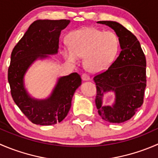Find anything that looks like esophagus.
<instances>
[{
  "label": "esophagus",
  "instance_id": "obj_1",
  "mask_svg": "<svg viewBox=\"0 0 158 158\" xmlns=\"http://www.w3.org/2000/svg\"><path fill=\"white\" fill-rule=\"evenodd\" d=\"M82 79L83 81H88L90 80V76L89 75H88L87 73H83L82 75Z\"/></svg>",
  "mask_w": 158,
  "mask_h": 158
}]
</instances>
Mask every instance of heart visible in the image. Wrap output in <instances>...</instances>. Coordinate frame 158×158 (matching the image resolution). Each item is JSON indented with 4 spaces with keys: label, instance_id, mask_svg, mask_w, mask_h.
Instances as JSON below:
<instances>
[{
    "label": "heart",
    "instance_id": "1",
    "mask_svg": "<svg viewBox=\"0 0 158 158\" xmlns=\"http://www.w3.org/2000/svg\"><path fill=\"white\" fill-rule=\"evenodd\" d=\"M70 47H64L65 59L76 63L79 57H84L87 70L100 73L110 66L119 49V39L110 31H103L95 27H85L71 32L69 35Z\"/></svg>",
    "mask_w": 158,
    "mask_h": 158
}]
</instances>
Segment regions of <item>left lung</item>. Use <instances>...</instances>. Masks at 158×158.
<instances>
[{
	"mask_svg": "<svg viewBox=\"0 0 158 158\" xmlns=\"http://www.w3.org/2000/svg\"><path fill=\"white\" fill-rule=\"evenodd\" d=\"M116 32L120 52L116 60L106 71L94 76L96 85V106L102 120L120 123L130 120L143 102L147 85L146 58L140 44L134 34L116 21H102ZM115 93L113 106H102L106 92Z\"/></svg>",
	"mask_w": 158,
	"mask_h": 158,
	"instance_id": "left-lung-1",
	"label": "left lung"
}]
</instances>
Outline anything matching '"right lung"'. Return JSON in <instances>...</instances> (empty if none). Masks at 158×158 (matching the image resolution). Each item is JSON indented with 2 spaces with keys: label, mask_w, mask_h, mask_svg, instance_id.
I'll use <instances>...</instances> for the list:
<instances>
[{
  "label": "right lung",
  "mask_w": 158,
  "mask_h": 158,
  "mask_svg": "<svg viewBox=\"0 0 158 158\" xmlns=\"http://www.w3.org/2000/svg\"><path fill=\"white\" fill-rule=\"evenodd\" d=\"M69 20H37L14 48L8 68L10 93L16 105L31 123L42 126L60 123L70 110L72 99L82 79L77 73L58 79L49 97L36 99L27 93L24 76L31 64L38 59L55 55L59 49L61 31Z\"/></svg>",
  "instance_id": "1"
}]
</instances>
